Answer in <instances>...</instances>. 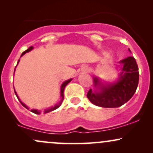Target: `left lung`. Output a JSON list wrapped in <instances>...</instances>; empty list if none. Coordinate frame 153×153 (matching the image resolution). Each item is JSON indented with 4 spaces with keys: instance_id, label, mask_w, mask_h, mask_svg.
Wrapping results in <instances>:
<instances>
[{
    "instance_id": "8db88e82",
    "label": "left lung",
    "mask_w": 153,
    "mask_h": 153,
    "mask_svg": "<svg viewBox=\"0 0 153 153\" xmlns=\"http://www.w3.org/2000/svg\"><path fill=\"white\" fill-rule=\"evenodd\" d=\"M129 51L131 52L130 50ZM116 66L118 78L111 82L103 81L94 76V90L90 89L87 97L96 106L117 108L127 103L134 94L138 85L139 71L133 57L122 59Z\"/></svg>"
}]
</instances>
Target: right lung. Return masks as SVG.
I'll return each mask as SVG.
<instances>
[{"label":"right lung","instance_id":"obj_1","mask_svg":"<svg viewBox=\"0 0 153 153\" xmlns=\"http://www.w3.org/2000/svg\"><path fill=\"white\" fill-rule=\"evenodd\" d=\"M33 49H34V47H29V48H28L27 50L24 51V52H23V53L22 54V55H21L20 58H21V57H22L23 55H24V54H25L26 53H27V52H30V51H31V50H33ZM19 61H20V59H19L18 62H17V65L19 64ZM16 66H17V65H16ZM15 71H16V68H15V69H14V73H15ZM72 80H73V78H71V79H69V80H65V81H64V82H62V85H61V86H60V96H61V100H60V101H59L58 103H57V104H55V105H54V106L50 107V108H47V109H45V111H44V114H47V113H49V112H50V111H54V110L57 109V108H59V107L60 106L61 103H62V101H63V99H64V94H63V93H64V89H65V88L66 85H68V84L69 83V82H71ZM14 91H15V94H16V97L18 98L19 101H20V103H22V106L25 107L26 108H27L28 110H29V107L26 106V105L25 104V103H23L22 101H21V99H19V97L18 94H17L16 91H15V88H14ZM30 111H31V112H33V113L36 114H41V111L38 110V109H34H34H31V110H30Z\"/></svg>","mask_w":153,"mask_h":153}]
</instances>
